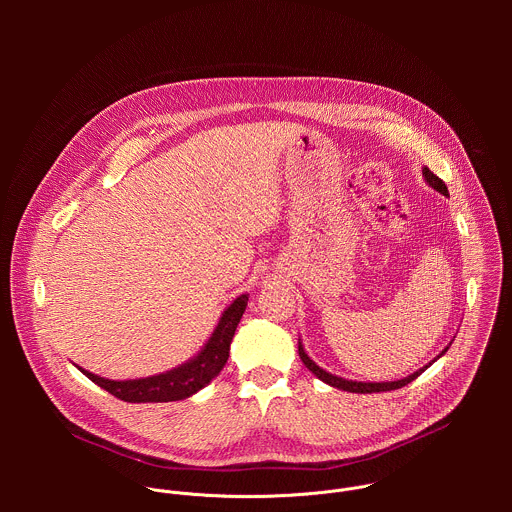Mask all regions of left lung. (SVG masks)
<instances>
[{
  "instance_id": "obj_1",
  "label": "left lung",
  "mask_w": 512,
  "mask_h": 512,
  "mask_svg": "<svg viewBox=\"0 0 512 512\" xmlns=\"http://www.w3.org/2000/svg\"><path fill=\"white\" fill-rule=\"evenodd\" d=\"M423 172V178H425V182L433 188V190H437L440 194H444V196H448V186L444 184V180L442 178H437L429 168H423L421 170ZM448 348L450 346H446L444 350H442V354H446L448 352ZM298 352H300V358H302V362L306 364V367L320 379V381H324V383H328L330 387H336V389H342V391H348V393H381V391H395V389H401V387H405V385H409L411 381H415L427 367L429 364L433 362H429V364H425L423 369H419V371H415L413 375H409V377H405V379H399V381H387V383H362V381H346V379H342V377H336V375H330V373H326L324 369H320L318 364L306 354V350H304V346H302V342H298ZM440 354V356H442ZM437 356V358H440Z\"/></svg>"
}]
</instances>
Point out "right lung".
I'll list each match as a JSON object with an SVG mask.
<instances>
[{
    "instance_id": "obj_1",
    "label": "right lung",
    "mask_w": 512,
    "mask_h": 512,
    "mask_svg": "<svg viewBox=\"0 0 512 512\" xmlns=\"http://www.w3.org/2000/svg\"><path fill=\"white\" fill-rule=\"evenodd\" d=\"M249 296H239L218 320L212 336L204 344V348L188 362L180 364L178 369H172L162 375L145 377V379H133V381H111L99 375H93L79 367V371L89 377L95 385L109 391L121 401L127 403H168V401H180L194 393H198L202 387H206L229 360L231 342L235 336V330L245 314Z\"/></svg>"
}]
</instances>
